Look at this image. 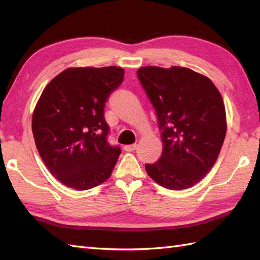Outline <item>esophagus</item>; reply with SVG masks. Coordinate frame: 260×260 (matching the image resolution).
<instances>
[{
    "label": "esophagus",
    "instance_id": "1",
    "mask_svg": "<svg viewBox=\"0 0 260 260\" xmlns=\"http://www.w3.org/2000/svg\"><path fill=\"white\" fill-rule=\"evenodd\" d=\"M136 147H137L136 144H129V145H125L124 146V150L126 152H133V151L136 150Z\"/></svg>",
    "mask_w": 260,
    "mask_h": 260
}]
</instances>
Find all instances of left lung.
Returning <instances> with one entry per match:
<instances>
[{
	"instance_id": "left-lung-1",
	"label": "left lung",
	"mask_w": 260,
	"mask_h": 260,
	"mask_svg": "<svg viewBox=\"0 0 260 260\" xmlns=\"http://www.w3.org/2000/svg\"><path fill=\"white\" fill-rule=\"evenodd\" d=\"M137 77L156 112L162 155L145 164L163 187L183 190L204 178L221 150L227 121L222 97L206 76L189 68L142 67Z\"/></svg>"
}]
</instances>
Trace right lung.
Returning <instances> with one entry per match:
<instances>
[{
    "label": "right lung",
    "mask_w": 260,
    "mask_h": 260,
    "mask_svg": "<svg viewBox=\"0 0 260 260\" xmlns=\"http://www.w3.org/2000/svg\"><path fill=\"white\" fill-rule=\"evenodd\" d=\"M124 69L68 68L49 82L32 116V133L53 176L84 191L106 181L121 153L109 145L104 109L124 80Z\"/></svg>",
    "instance_id": "right-lung-1"
}]
</instances>
